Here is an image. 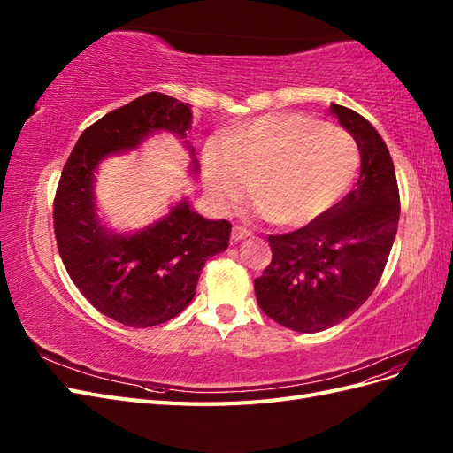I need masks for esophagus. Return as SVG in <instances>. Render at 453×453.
Returning <instances> with one entry per match:
<instances>
[{"mask_svg":"<svg viewBox=\"0 0 453 453\" xmlns=\"http://www.w3.org/2000/svg\"><path fill=\"white\" fill-rule=\"evenodd\" d=\"M250 236H251V230L243 228V226H232V240L234 242H242Z\"/></svg>","mask_w":453,"mask_h":453,"instance_id":"1","label":"esophagus"}]
</instances>
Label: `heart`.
Segmentation results:
<instances>
[{"label": "heart", "instance_id": "obj_1", "mask_svg": "<svg viewBox=\"0 0 453 453\" xmlns=\"http://www.w3.org/2000/svg\"><path fill=\"white\" fill-rule=\"evenodd\" d=\"M359 166L351 135L306 115H265L211 142L202 157L203 183L217 210L250 195L272 223L304 226L344 196Z\"/></svg>", "mask_w": 453, "mask_h": 453}]
</instances>
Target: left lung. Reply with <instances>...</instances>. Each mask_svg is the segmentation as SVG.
Here are the masks:
<instances>
[{
  "instance_id": "left-lung-1",
  "label": "left lung",
  "mask_w": 453,
  "mask_h": 453,
  "mask_svg": "<svg viewBox=\"0 0 453 453\" xmlns=\"http://www.w3.org/2000/svg\"><path fill=\"white\" fill-rule=\"evenodd\" d=\"M331 113L359 147V181L304 228L270 236L272 263L255 280L260 310L296 333L325 331L365 304L386 268L401 215L386 142L353 109L331 104Z\"/></svg>"
}]
</instances>
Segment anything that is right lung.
Returning <instances> with one entry per match:
<instances>
[{"label":"right lung","mask_w":453,"mask_h":453,"mask_svg":"<svg viewBox=\"0 0 453 453\" xmlns=\"http://www.w3.org/2000/svg\"><path fill=\"white\" fill-rule=\"evenodd\" d=\"M190 122V105L160 92L104 115L81 134L54 198V234L72 281L96 310L134 328L170 321L190 304L205 260L228 248L232 226L202 217L183 196L145 228L117 232L98 215L96 173L111 155L170 132L183 140L196 177L195 147L185 140Z\"/></svg>","instance_id":"obj_1"}]
</instances>
